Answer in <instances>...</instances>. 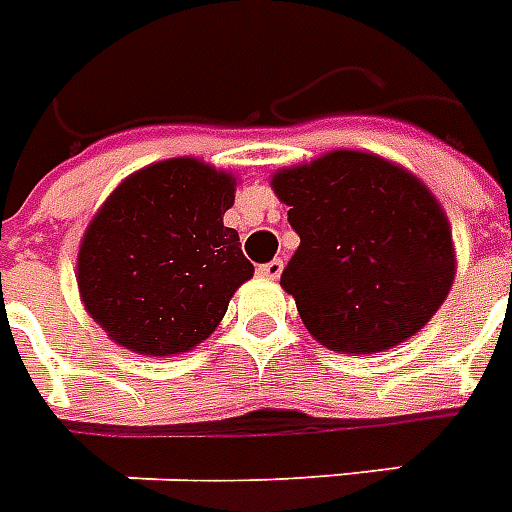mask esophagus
Wrapping results in <instances>:
<instances>
[{
  "label": "esophagus",
  "mask_w": 512,
  "mask_h": 512,
  "mask_svg": "<svg viewBox=\"0 0 512 512\" xmlns=\"http://www.w3.org/2000/svg\"><path fill=\"white\" fill-rule=\"evenodd\" d=\"M282 268H285L282 260H271V263H266V266L257 268V274L263 276V279H279V276H282Z\"/></svg>",
  "instance_id": "obj_1"
}]
</instances>
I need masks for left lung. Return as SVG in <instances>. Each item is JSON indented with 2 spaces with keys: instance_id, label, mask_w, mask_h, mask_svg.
Returning <instances> with one entry per match:
<instances>
[{
  "instance_id": "8db88e82",
  "label": "left lung",
  "mask_w": 512,
  "mask_h": 512,
  "mask_svg": "<svg viewBox=\"0 0 512 512\" xmlns=\"http://www.w3.org/2000/svg\"><path fill=\"white\" fill-rule=\"evenodd\" d=\"M301 236L282 274L306 331L333 352H385L429 323L456 279L448 214L423 181L372 151L276 170Z\"/></svg>"
}]
</instances>
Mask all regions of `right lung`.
<instances>
[{"instance_id": "add662e5", "label": "right lung", "mask_w": 512, "mask_h": 512, "mask_svg": "<svg viewBox=\"0 0 512 512\" xmlns=\"http://www.w3.org/2000/svg\"><path fill=\"white\" fill-rule=\"evenodd\" d=\"M236 176L198 157L135 170L105 198L78 249L92 320L124 350L168 358L217 331L255 268L227 227Z\"/></svg>"}]
</instances>
